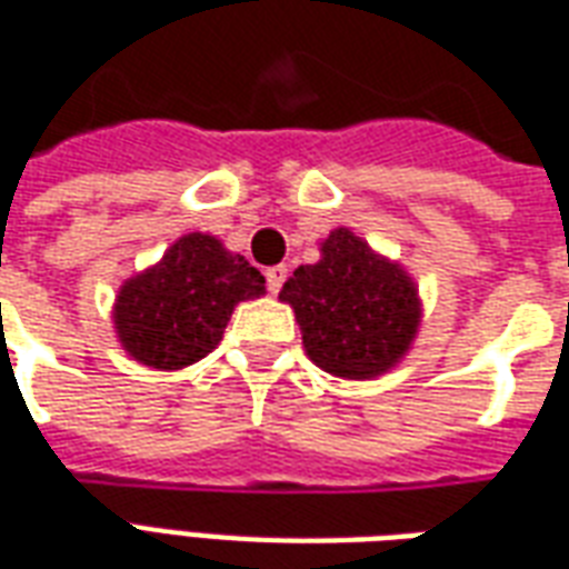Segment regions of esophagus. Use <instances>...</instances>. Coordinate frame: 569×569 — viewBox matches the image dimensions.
<instances>
[{"label":"esophagus","instance_id":"obj_1","mask_svg":"<svg viewBox=\"0 0 569 569\" xmlns=\"http://www.w3.org/2000/svg\"><path fill=\"white\" fill-rule=\"evenodd\" d=\"M286 264H273V268H268V271H264V280H268V292H271V296H277V292H280V289H283V283H286Z\"/></svg>","mask_w":569,"mask_h":569}]
</instances>
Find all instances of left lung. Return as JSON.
<instances>
[{"mask_svg":"<svg viewBox=\"0 0 569 569\" xmlns=\"http://www.w3.org/2000/svg\"><path fill=\"white\" fill-rule=\"evenodd\" d=\"M280 289L296 310L308 357L335 378L371 381L406 357L420 326L418 286L350 228L322 240Z\"/></svg>","mask_w":569,"mask_h":569,"instance_id":"obj_1","label":"left lung"}]
</instances>
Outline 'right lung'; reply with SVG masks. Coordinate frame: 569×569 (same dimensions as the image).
Returning a JSON list of instances; mask_svg holds the SVG:
<instances>
[{
  "instance_id": "1",
  "label": "right lung",
  "mask_w": 569,
  "mask_h": 569,
  "mask_svg": "<svg viewBox=\"0 0 569 569\" xmlns=\"http://www.w3.org/2000/svg\"><path fill=\"white\" fill-rule=\"evenodd\" d=\"M264 296V277L210 234H186L121 286L116 332L130 357L149 369H186L222 341L231 310Z\"/></svg>"
}]
</instances>
